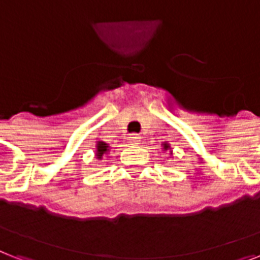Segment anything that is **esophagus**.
Segmentation results:
<instances>
[{
    "label": "esophagus",
    "instance_id": "34e87169",
    "mask_svg": "<svg viewBox=\"0 0 260 260\" xmlns=\"http://www.w3.org/2000/svg\"><path fill=\"white\" fill-rule=\"evenodd\" d=\"M126 139H128V141H131V143H135V144H136V143H139V141H140V135L131 134V135H128V137H126Z\"/></svg>",
    "mask_w": 260,
    "mask_h": 260
}]
</instances>
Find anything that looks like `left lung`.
Listing matches in <instances>:
<instances>
[{"instance_id": "obj_1", "label": "left lung", "mask_w": 260, "mask_h": 260, "mask_svg": "<svg viewBox=\"0 0 260 260\" xmlns=\"http://www.w3.org/2000/svg\"><path fill=\"white\" fill-rule=\"evenodd\" d=\"M164 148H166V149L168 148V145H167V144H164Z\"/></svg>"}]
</instances>
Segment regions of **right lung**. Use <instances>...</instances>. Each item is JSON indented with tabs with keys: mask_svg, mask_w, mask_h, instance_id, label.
Returning a JSON list of instances; mask_svg holds the SVG:
<instances>
[{
	"mask_svg": "<svg viewBox=\"0 0 260 260\" xmlns=\"http://www.w3.org/2000/svg\"><path fill=\"white\" fill-rule=\"evenodd\" d=\"M107 151H108V144H105V143H99V145H97V156L101 157Z\"/></svg>",
	"mask_w": 260,
	"mask_h": 260,
	"instance_id": "add662e5",
	"label": "right lung"
}]
</instances>
